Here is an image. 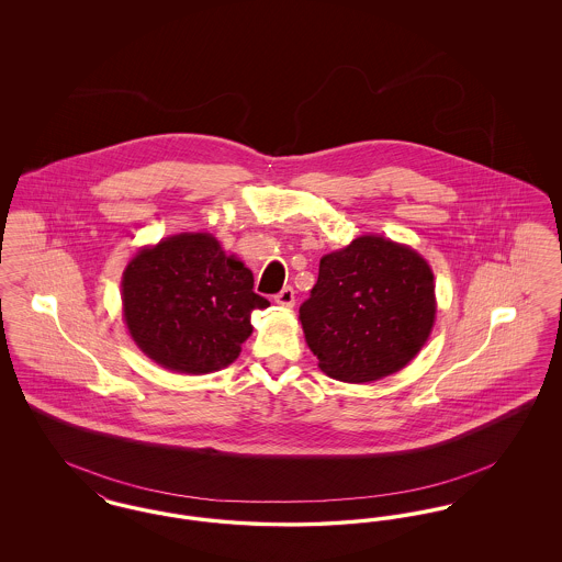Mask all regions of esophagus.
Masks as SVG:
<instances>
[{
	"label": "esophagus",
	"mask_w": 562,
	"mask_h": 562,
	"mask_svg": "<svg viewBox=\"0 0 562 562\" xmlns=\"http://www.w3.org/2000/svg\"><path fill=\"white\" fill-rule=\"evenodd\" d=\"M273 299H276V303H278V305H282V307H293L294 291L291 286H286V289H282L280 293L276 294Z\"/></svg>",
	"instance_id": "1"
}]
</instances>
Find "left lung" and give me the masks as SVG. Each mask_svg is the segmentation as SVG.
Returning a JSON list of instances; mask_svg holds the SVG:
<instances>
[{
    "label": "left lung",
    "mask_w": 562,
    "mask_h": 562,
    "mask_svg": "<svg viewBox=\"0 0 562 562\" xmlns=\"http://www.w3.org/2000/svg\"><path fill=\"white\" fill-rule=\"evenodd\" d=\"M434 318L428 261L381 236H360L324 255L318 282L299 307L322 373L346 383L398 373L428 341Z\"/></svg>",
    "instance_id": "1"
}]
</instances>
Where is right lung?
Returning a JSON list of instances; mask_svg holds the SVG:
<instances>
[{
	"instance_id": "1",
	"label": "right lung",
	"mask_w": 562,
	"mask_h": 562,
	"mask_svg": "<svg viewBox=\"0 0 562 562\" xmlns=\"http://www.w3.org/2000/svg\"><path fill=\"white\" fill-rule=\"evenodd\" d=\"M252 271L211 234H179L145 246L122 278L131 337L168 371L206 374L229 367L250 337V314L269 307Z\"/></svg>"
}]
</instances>
